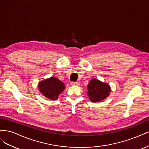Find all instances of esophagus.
I'll list each match as a JSON object with an SVG mask.
<instances>
[{"label": "esophagus", "mask_w": 149, "mask_h": 149, "mask_svg": "<svg viewBox=\"0 0 149 149\" xmlns=\"http://www.w3.org/2000/svg\"><path fill=\"white\" fill-rule=\"evenodd\" d=\"M71 84L73 86H79V82H72Z\"/></svg>", "instance_id": "esophagus-1"}]
</instances>
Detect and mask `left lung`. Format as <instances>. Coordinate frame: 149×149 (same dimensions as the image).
<instances>
[{
  "mask_svg": "<svg viewBox=\"0 0 149 149\" xmlns=\"http://www.w3.org/2000/svg\"><path fill=\"white\" fill-rule=\"evenodd\" d=\"M88 96L93 102H97L105 100L109 96L111 91L109 84L101 81L97 78H93L87 86Z\"/></svg>",
  "mask_w": 149,
  "mask_h": 149,
  "instance_id": "1",
  "label": "left lung"
}]
</instances>
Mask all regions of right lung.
<instances>
[{"label":"right lung","instance_id":"add662e5","mask_svg":"<svg viewBox=\"0 0 149 149\" xmlns=\"http://www.w3.org/2000/svg\"><path fill=\"white\" fill-rule=\"evenodd\" d=\"M38 87L40 92L51 100H56L60 94L65 89L64 83L53 76L40 81Z\"/></svg>","mask_w":149,"mask_h":149}]
</instances>
